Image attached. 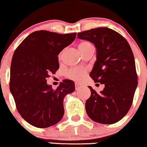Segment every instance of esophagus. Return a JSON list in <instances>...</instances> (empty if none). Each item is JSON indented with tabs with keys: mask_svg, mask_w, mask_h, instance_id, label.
<instances>
[{
	"mask_svg": "<svg viewBox=\"0 0 147 147\" xmlns=\"http://www.w3.org/2000/svg\"><path fill=\"white\" fill-rule=\"evenodd\" d=\"M80 88H81V84H80L79 83H75V89L78 90Z\"/></svg>",
	"mask_w": 147,
	"mask_h": 147,
	"instance_id": "obj_1",
	"label": "esophagus"
}]
</instances>
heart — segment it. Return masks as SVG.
I'll return each mask as SVG.
<instances>
[{
  "label": "heart",
  "instance_id": "obj_1",
  "mask_svg": "<svg viewBox=\"0 0 147 147\" xmlns=\"http://www.w3.org/2000/svg\"><path fill=\"white\" fill-rule=\"evenodd\" d=\"M78 47L81 53H83L86 50H88L89 48L92 47V45L89 42H87V41H83V42H81L79 44ZM62 55H63V52H61L58 55L59 58H61ZM85 74V69L80 68V67H73V68L67 69L65 73V75L66 78L69 79V80L77 82H81L84 78Z\"/></svg>",
  "mask_w": 147,
  "mask_h": 147
}]
</instances>
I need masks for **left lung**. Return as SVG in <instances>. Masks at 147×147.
<instances>
[{
    "label": "left lung",
    "instance_id": "obj_1",
    "mask_svg": "<svg viewBox=\"0 0 147 147\" xmlns=\"http://www.w3.org/2000/svg\"><path fill=\"white\" fill-rule=\"evenodd\" d=\"M96 48V61L90 73L95 82L104 84L97 94L89 86L91 96L85 103L89 117L101 124H113L127 113L137 86L133 53L121 34L107 27H98L78 34Z\"/></svg>",
    "mask_w": 147,
    "mask_h": 147
}]
</instances>
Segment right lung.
<instances>
[{
    "mask_svg": "<svg viewBox=\"0 0 147 147\" xmlns=\"http://www.w3.org/2000/svg\"><path fill=\"white\" fill-rule=\"evenodd\" d=\"M76 34L36 31L26 37L14 52L10 89L17 110L32 125L49 127L64 115L63 100L75 91V83L65 80L53 89L46 84V78L59 69L58 55L75 40Z\"/></svg>",
    "mask_w": 147,
    "mask_h": 147,
    "instance_id": "obj_1",
    "label": "right lung"
}]
</instances>
